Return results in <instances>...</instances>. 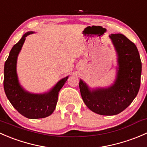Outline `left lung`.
Listing matches in <instances>:
<instances>
[{"instance_id":"obj_1","label":"left lung","mask_w":147,"mask_h":147,"mask_svg":"<svg viewBox=\"0 0 147 147\" xmlns=\"http://www.w3.org/2000/svg\"><path fill=\"white\" fill-rule=\"evenodd\" d=\"M109 38L117 53L119 66L114 84L91 91L82 80L79 82L84 104L101 115H115L124 110L137 95L141 83L142 62L136 45L122 34H112Z\"/></svg>"}]
</instances>
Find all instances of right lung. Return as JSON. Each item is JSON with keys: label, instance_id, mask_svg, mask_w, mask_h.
<instances>
[{"label": "right lung", "instance_id": "obj_1", "mask_svg": "<svg viewBox=\"0 0 147 147\" xmlns=\"http://www.w3.org/2000/svg\"><path fill=\"white\" fill-rule=\"evenodd\" d=\"M32 33L33 32H26L12 47L4 65L3 86L7 98L19 113L28 119H40L50 116L54 112L59 92L66 82L68 76L59 81L50 92L44 94H32L20 86L16 72L18 55L26 38Z\"/></svg>", "mask_w": 147, "mask_h": 147}]
</instances>
